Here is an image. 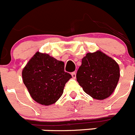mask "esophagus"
Segmentation results:
<instances>
[{
  "instance_id": "obj_1",
  "label": "esophagus",
  "mask_w": 135,
  "mask_h": 135,
  "mask_svg": "<svg viewBox=\"0 0 135 135\" xmlns=\"http://www.w3.org/2000/svg\"><path fill=\"white\" fill-rule=\"evenodd\" d=\"M71 76H72V78L75 79V78H76V72H75V71L72 72V73H71Z\"/></svg>"
}]
</instances>
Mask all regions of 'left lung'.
Wrapping results in <instances>:
<instances>
[{"label": "left lung", "mask_w": 135, "mask_h": 135, "mask_svg": "<svg viewBox=\"0 0 135 135\" xmlns=\"http://www.w3.org/2000/svg\"><path fill=\"white\" fill-rule=\"evenodd\" d=\"M77 81L86 93L103 100L113 93L120 78V68L114 59L101 51L88 53L76 74Z\"/></svg>", "instance_id": "1"}]
</instances>
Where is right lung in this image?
Returning <instances> with one entry per match:
<instances>
[{
    "mask_svg": "<svg viewBox=\"0 0 135 135\" xmlns=\"http://www.w3.org/2000/svg\"><path fill=\"white\" fill-rule=\"evenodd\" d=\"M22 78L32 98L50 105L60 98L71 76L64 71V62L36 52L23 69Z\"/></svg>",
    "mask_w": 135,
    "mask_h": 135,
    "instance_id": "right-lung-1",
    "label": "right lung"
}]
</instances>
